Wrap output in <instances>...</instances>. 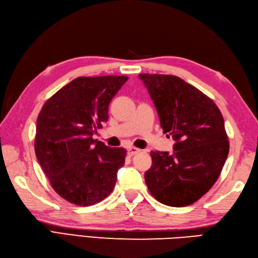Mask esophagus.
<instances>
[{
	"mask_svg": "<svg viewBox=\"0 0 258 258\" xmlns=\"http://www.w3.org/2000/svg\"><path fill=\"white\" fill-rule=\"evenodd\" d=\"M127 151H128L130 155H135V154H138V153L141 152V150L138 149V148H135V146H130Z\"/></svg>",
	"mask_w": 258,
	"mask_h": 258,
	"instance_id": "obj_1",
	"label": "esophagus"
}]
</instances>
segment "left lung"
<instances>
[{
  "label": "left lung",
  "mask_w": 258,
  "mask_h": 258,
  "mask_svg": "<svg viewBox=\"0 0 258 258\" xmlns=\"http://www.w3.org/2000/svg\"><path fill=\"white\" fill-rule=\"evenodd\" d=\"M139 76L153 99L163 133L176 142L173 154L151 151L146 185L161 204L192 205L215 184L228 155L223 115L213 99L176 76Z\"/></svg>",
  "instance_id": "left-lung-1"
}]
</instances>
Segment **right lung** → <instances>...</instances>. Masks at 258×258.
<instances>
[{"instance_id":"obj_1","label":"right lung","mask_w":258,"mask_h":258,"mask_svg":"<svg viewBox=\"0 0 258 258\" xmlns=\"http://www.w3.org/2000/svg\"><path fill=\"white\" fill-rule=\"evenodd\" d=\"M126 76L78 77L52 95L37 118L34 151L52 189L88 207L112 192L126 150L93 139L108 119V106Z\"/></svg>"}]
</instances>
